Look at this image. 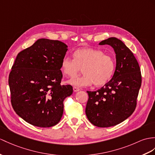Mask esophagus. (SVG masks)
<instances>
[{"label": "esophagus", "mask_w": 155, "mask_h": 155, "mask_svg": "<svg viewBox=\"0 0 155 155\" xmlns=\"http://www.w3.org/2000/svg\"><path fill=\"white\" fill-rule=\"evenodd\" d=\"M73 89H74V91L75 92H77V91H80V89H79L78 87H73Z\"/></svg>", "instance_id": "obj_1"}]
</instances>
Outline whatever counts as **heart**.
I'll use <instances>...</instances> for the list:
<instances>
[{
  "mask_svg": "<svg viewBox=\"0 0 155 155\" xmlns=\"http://www.w3.org/2000/svg\"><path fill=\"white\" fill-rule=\"evenodd\" d=\"M73 58H64L60 70L66 76L74 78L82 69L84 75L71 79L69 84L78 87L93 85L101 87L111 80L116 70L114 56L100 49L80 48L73 52Z\"/></svg>",
  "mask_w": 155,
  "mask_h": 155,
  "instance_id": "obj_1",
  "label": "heart"
}]
</instances>
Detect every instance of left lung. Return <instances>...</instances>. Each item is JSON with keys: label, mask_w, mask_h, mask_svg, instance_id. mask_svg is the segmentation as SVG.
I'll use <instances>...</instances> for the list:
<instances>
[{"label": "left lung", "mask_w": 155, "mask_h": 155, "mask_svg": "<svg viewBox=\"0 0 155 155\" xmlns=\"http://www.w3.org/2000/svg\"><path fill=\"white\" fill-rule=\"evenodd\" d=\"M99 45H109L116 57L115 73L111 80L100 89L89 91L85 113L89 122L99 127L114 126L130 116L137 106L141 85L139 64L121 40L110 37Z\"/></svg>", "instance_id": "obj_1"}]
</instances>
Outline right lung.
<instances>
[{
    "label": "right lung",
    "mask_w": 155,
    "mask_h": 155,
    "mask_svg": "<svg viewBox=\"0 0 155 155\" xmlns=\"http://www.w3.org/2000/svg\"><path fill=\"white\" fill-rule=\"evenodd\" d=\"M68 46L58 40L40 39L18 54L8 84L16 114L33 126L49 127L61 119L63 102L72 86L60 85V64Z\"/></svg>",
    "instance_id": "1"
}]
</instances>
